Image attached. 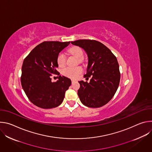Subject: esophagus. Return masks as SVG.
Returning a JSON list of instances; mask_svg holds the SVG:
<instances>
[{"label":"esophagus","mask_w":152,"mask_h":152,"mask_svg":"<svg viewBox=\"0 0 152 152\" xmlns=\"http://www.w3.org/2000/svg\"><path fill=\"white\" fill-rule=\"evenodd\" d=\"M75 82H76V80H73V79H72V83H75Z\"/></svg>","instance_id":"esophagus-1"}]
</instances>
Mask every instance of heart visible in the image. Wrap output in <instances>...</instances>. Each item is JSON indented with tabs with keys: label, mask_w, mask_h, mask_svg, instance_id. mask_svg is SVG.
Masks as SVG:
<instances>
[{
	"label": "heart",
	"mask_w": 152,
	"mask_h": 152,
	"mask_svg": "<svg viewBox=\"0 0 152 152\" xmlns=\"http://www.w3.org/2000/svg\"><path fill=\"white\" fill-rule=\"evenodd\" d=\"M69 52L75 56L77 59L81 60L83 56V52L81 48L77 46H74L69 49ZM66 56L62 52L58 54L57 57V63L59 67H63L66 64ZM82 72V69L80 67H66L62 70V74L72 79L77 78L79 75Z\"/></svg>",
	"instance_id": "obj_1"
}]
</instances>
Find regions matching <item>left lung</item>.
<instances>
[{"instance_id":"obj_1","label":"left lung","mask_w":152,"mask_h":152,"mask_svg":"<svg viewBox=\"0 0 152 152\" xmlns=\"http://www.w3.org/2000/svg\"><path fill=\"white\" fill-rule=\"evenodd\" d=\"M83 49L88 62L85 77H90L89 83L79 81L77 94L80 102L89 107H99L109 102L116 93L120 80L119 65L112 52L100 42L91 39L72 41Z\"/></svg>"}]
</instances>
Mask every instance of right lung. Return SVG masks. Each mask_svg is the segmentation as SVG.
<instances>
[{
    "label": "right lung",
    "mask_w": 152,
    "mask_h": 152,
    "mask_svg": "<svg viewBox=\"0 0 152 152\" xmlns=\"http://www.w3.org/2000/svg\"><path fill=\"white\" fill-rule=\"evenodd\" d=\"M69 42L45 41L37 46L24 59L21 83L29 100L35 106L50 109L60 105L72 84L70 79L59 76L55 82L51 75H58L57 57Z\"/></svg>",
    "instance_id": "add662e5"
}]
</instances>
